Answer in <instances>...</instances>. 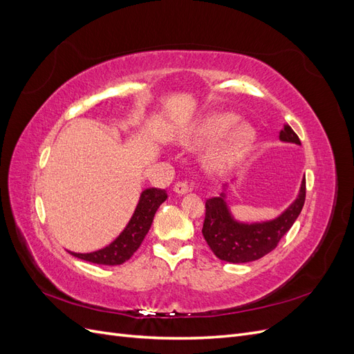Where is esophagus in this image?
Returning <instances> with one entry per match:
<instances>
[{
	"label": "esophagus",
	"instance_id": "1",
	"mask_svg": "<svg viewBox=\"0 0 354 354\" xmlns=\"http://www.w3.org/2000/svg\"><path fill=\"white\" fill-rule=\"evenodd\" d=\"M189 190H190V187L186 181H178V183H176V186H174V192L177 195H185Z\"/></svg>",
	"mask_w": 354,
	"mask_h": 354
}]
</instances>
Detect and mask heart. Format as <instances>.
Segmentation results:
<instances>
[{
	"instance_id": "heart-1",
	"label": "heart",
	"mask_w": 354,
	"mask_h": 354,
	"mask_svg": "<svg viewBox=\"0 0 354 354\" xmlns=\"http://www.w3.org/2000/svg\"><path fill=\"white\" fill-rule=\"evenodd\" d=\"M238 116L233 113H214L202 120L194 130L181 138L187 147H199L218 142L205 158L207 168L212 173H227L238 165L242 158L250 152L255 140V130L246 122L238 124Z\"/></svg>"
}]
</instances>
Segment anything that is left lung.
<instances>
[{
    "label": "left lung",
    "instance_id": "obj_1",
    "mask_svg": "<svg viewBox=\"0 0 354 354\" xmlns=\"http://www.w3.org/2000/svg\"><path fill=\"white\" fill-rule=\"evenodd\" d=\"M282 142L301 145L298 136L288 124L279 133ZM224 194L205 202V220L202 234L211 251L227 263H248L273 251L285 233L292 227L306 201V176L297 199L279 217L263 223H239L232 217Z\"/></svg>",
    "mask_w": 354,
    "mask_h": 354
}]
</instances>
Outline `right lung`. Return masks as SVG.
Segmentation results:
<instances>
[{"mask_svg":"<svg viewBox=\"0 0 354 354\" xmlns=\"http://www.w3.org/2000/svg\"><path fill=\"white\" fill-rule=\"evenodd\" d=\"M167 198H168L167 192L162 189L149 187L143 190L131 220L128 221L127 227L111 245L104 246L103 250L88 252V254H80V252H71V251L69 252L73 257H77V259L90 261L94 264L118 266V264L125 263L127 260L131 259V255L138 250V246L142 245L149 229L152 226L155 212L158 211L160 203H162Z\"/></svg>","mask_w":354,"mask_h":354,"instance_id":"1","label":"right lung"}]
</instances>
